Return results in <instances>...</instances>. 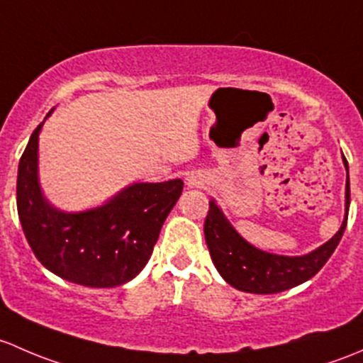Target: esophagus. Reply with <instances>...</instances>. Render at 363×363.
Segmentation results:
<instances>
[{"mask_svg": "<svg viewBox=\"0 0 363 363\" xmlns=\"http://www.w3.org/2000/svg\"><path fill=\"white\" fill-rule=\"evenodd\" d=\"M204 185H206V180H204V177L201 173H190L186 177V186L189 189H201Z\"/></svg>", "mask_w": 363, "mask_h": 363, "instance_id": "34e87169", "label": "esophagus"}]
</instances>
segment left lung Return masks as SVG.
I'll list each match as a JSON object with an SVG mask.
<instances>
[{
    "label": "left lung",
    "mask_w": 363,
    "mask_h": 363,
    "mask_svg": "<svg viewBox=\"0 0 363 363\" xmlns=\"http://www.w3.org/2000/svg\"><path fill=\"white\" fill-rule=\"evenodd\" d=\"M342 164L346 167V192L345 218L341 227L327 242L304 255H278L257 248L238 233L216 201H209V211L204 222V238H206L209 255L220 276L241 292L262 295L285 292L311 279L337 248L348 222L350 177L345 155H342Z\"/></svg>",
    "instance_id": "8db88e82"
}]
</instances>
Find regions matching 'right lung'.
Masks as SVG:
<instances>
[{
    "instance_id": "obj_1",
    "label": "right lung",
    "mask_w": 363,
    "mask_h": 363,
    "mask_svg": "<svg viewBox=\"0 0 363 363\" xmlns=\"http://www.w3.org/2000/svg\"><path fill=\"white\" fill-rule=\"evenodd\" d=\"M45 121L31 134L18 162L17 211L26 239L43 267L66 281L91 289L125 285L150 260L183 182H134L99 206L65 211L48 201L40 183Z\"/></svg>"
}]
</instances>
